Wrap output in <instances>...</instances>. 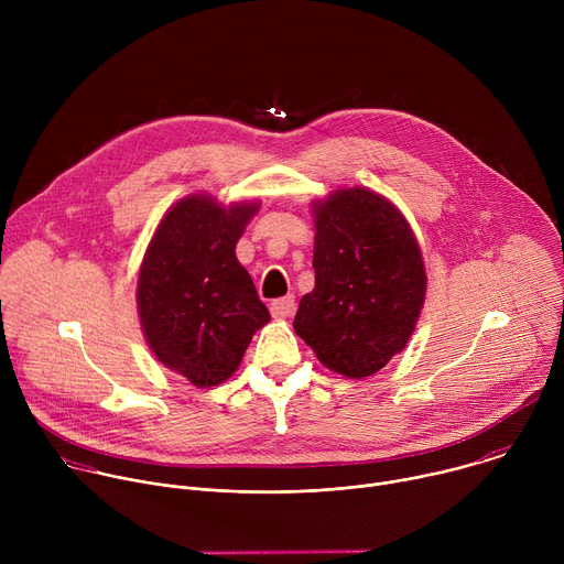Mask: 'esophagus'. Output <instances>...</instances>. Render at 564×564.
I'll return each mask as SVG.
<instances>
[{"label":"esophagus","mask_w":564,"mask_h":564,"mask_svg":"<svg viewBox=\"0 0 564 564\" xmlns=\"http://www.w3.org/2000/svg\"><path fill=\"white\" fill-rule=\"evenodd\" d=\"M270 312L274 318H288L294 312V296H281L270 303Z\"/></svg>","instance_id":"1"}]
</instances>
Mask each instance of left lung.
<instances>
[{
	"instance_id": "obj_1",
	"label": "left lung",
	"mask_w": 564,
	"mask_h": 564,
	"mask_svg": "<svg viewBox=\"0 0 564 564\" xmlns=\"http://www.w3.org/2000/svg\"><path fill=\"white\" fill-rule=\"evenodd\" d=\"M314 290L294 333L328 370L364 379L406 348L426 299L413 227L386 196L341 187L312 200Z\"/></svg>"
}]
</instances>
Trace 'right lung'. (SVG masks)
<instances>
[{
  "mask_svg": "<svg viewBox=\"0 0 564 564\" xmlns=\"http://www.w3.org/2000/svg\"><path fill=\"white\" fill-rule=\"evenodd\" d=\"M259 209V200L225 207L212 194H189L160 218L147 246L135 290L144 341L196 388L229 379L270 321L236 259L238 238Z\"/></svg>",
  "mask_w": 564,
  "mask_h": 564,
  "instance_id": "obj_1",
  "label": "right lung"
}]
</instances>
